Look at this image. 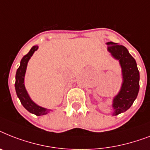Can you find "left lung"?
Returning <instances> with one entry per match:
<instances>
[{
    "label": "left lung",
    "mask_w": 150,
    "mask_h": 150,
    "mask_svg": "<svg viewBox=\"0 0 150 150\" xmlns=\"http://www.w3.org/2000/svg\"><path fill=\"white\" fill-rule=\"evenodd\" d=\"M108 52L118 60L122 69L121 88L112 100V115H117L126 112L133 104L139 90V71L136 60L126 47L112 41L107 42Z\"/></svg>",
    "instance_id": "left-lung-1"
}]
</instances>
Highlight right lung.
Segmentation results:
<instances>
[{"label":"right lung","mask_w":150,"mask_h":150,"mask_svg":"<svg viewBox=\"0 0 150 150\" xmlns=\"http://www.w3.org/2000/svg\"><path fill=\"white\" fill-rule=\"evenodd\" d=\"M38 48V45L33 46L31 50L29 51L28 53L22 58V59L21 61L20 66L16 72L14 86H15L17 96H18V98L20 99L21 103L22 104L23 106L29 112L35 114L38 116H40V115H46L52 110L43 108V107L36 104L29 96L28 93L25 88V86H24V76H25V73H26L28 63V61L30 60V58L35 53V51H37Z\"/></svg>","instance_id":"1"}]
</instances>
